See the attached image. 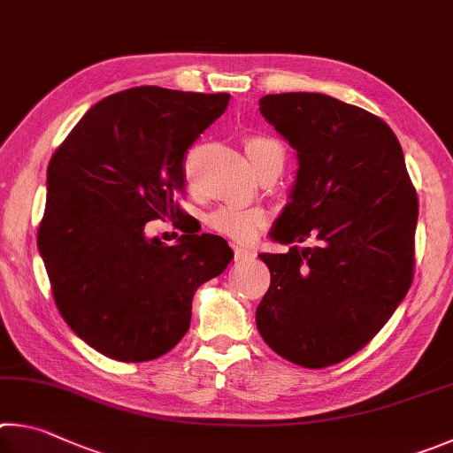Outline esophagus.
<instances>
[{
    "label": "esophagus",
    "mask_w": 453,
    "mask_h": 453,
    "mask_svg": "<svg viewBox=\"0 0 453 453\" xmlns=\"http://www.w3.org/2000/svg\"><path fill=\"white\" fill-rule=\"evenodd\" d=\"M255 257H257V255H255V250H250V249L236 247V250H234V260H241V263H244V260L255 258Z\"/></svg>",
    "instance_id": "esophagus-1"
}]
</instances>
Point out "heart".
Returning a JSON list of instances; mask_svg holds the SVG:
<instances>
[{
  "mask_svg": "<svg viewBox=\"0 0 453 453\" xmlns=\"http://www.w3.org/2000/svg\"><path fill=\"white\" fill-rule=\"evenodd\" d=\"M244 150L252 165V169H258L260 165L273 158H279L284 163V149L279 141L271 137H250L244 142ZM266 222V212L258 206L250 209H239V206H220L206 217V225L214 233L231 236L236 241H250Z\"/></svg>",
  "mask_w": 453,
  "mask_h": 453,
  "instance_id": "obj_1",
  "label": "heart"
}]
</instances>
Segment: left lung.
Segmentation results:
<instances>
[{
  "instance_id": "obj_1",
  "label": "left lung",
  "mask_w": 453,
  "mask_h": 453,
  "mask_svg": "<svg viewBox=\"0 0 453 453\" xmlns=\"http://www.w3.org/2000/svg\"><path fill=\"white\" fill-rule=\"evenodd\" d=\"M258 109L298 161L271 239L316 244L258 255L271 287L257 328L288 362L332 366L366 346L408 295L416 190L400 141L368 111L322 93L265 95Z\"/></svg>"
}]
</instances>
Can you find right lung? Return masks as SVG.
I'll list each match as a JSON object with an SVG mask.
<instances>
[{"label":"right lung","instance_id":"obj_1","mask_svg":"<svg viewBox=\"0 0 453 453\" xmlns=\"http://www.w3.org/2000/svg\"><path fill=\"white\" fill-rule=\"evenodd\" d=\"M228 99L133 87L87 111L51 157L39 255L63 320L107 358L147 362L177 346L196 288L233 260L217 234L173 247L145 234L149 220L182 217V158Z\"/></svg>","mask_w":453,"mask_h":453}]
</instances>
